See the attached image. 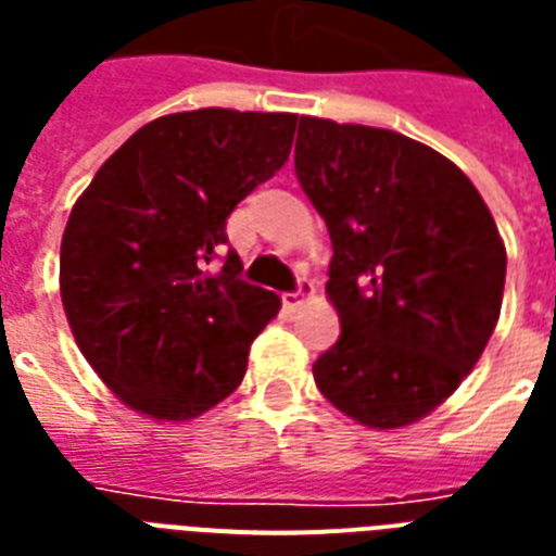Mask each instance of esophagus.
I'll use <instances>...</instances> for the list:
<instances>
[{
    "label": "esophagus",
    "instance_id": "obj_1",
    "mask_svg": "<svg viewBox=\"0 0 556 556\" xmlns=\"http://www.w3.org/2000/svg\"><path fill=\"white\" fill-rule=\"evenodd\" d=\"M312 291H314V286H312V279L305 277H296V288L294 291H288L286 296H282V303L288 305V308H300V305L305 303V296H312Z\"/></svg>",
    "mask_w": 556,
    "mask_h": 556
}]
</instances>
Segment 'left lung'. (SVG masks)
I'll return each mask as SVG.
<instances>
[{"label":"left lung","mask_w":556,"mask_h":556,"mask_svg":"<svg viewBox=\"0 0 556 556\" xmlns=\"http://www.w3.org/2000/svg\"><path fill=\"white\" fill-rule=\"evenodd\" d=\"M294 169L329 227L340 338L314 364L326 401L395 430L444 404L500 320L505 244L473 181L406 135L300 117Z\"/></svg>","instance_id":"left-lung-1"}]
</instances>
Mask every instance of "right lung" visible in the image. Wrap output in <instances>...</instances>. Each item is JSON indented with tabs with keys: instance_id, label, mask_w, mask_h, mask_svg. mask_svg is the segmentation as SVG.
<instances>
[{
	"instance_id": "1",
	"label": "right lung",
	"mask_w": 556,
	"mask_h": 556,
	"mask_svg": "<svg viewBox=\"0 0 556 556\" xmlns=\"http://www.w3.org/2000/svg\"><path fill=\"white\" fill-rule=\"evenodd\" d=\"M296 115L195 109L141 126L98 169L60 244V294L91 369L135 413L225 401L279 296L244 282L227 216L288 161Z\"/></svg>"
}]
</instances>
